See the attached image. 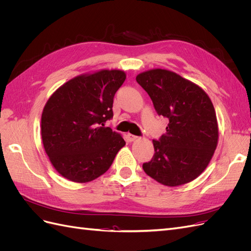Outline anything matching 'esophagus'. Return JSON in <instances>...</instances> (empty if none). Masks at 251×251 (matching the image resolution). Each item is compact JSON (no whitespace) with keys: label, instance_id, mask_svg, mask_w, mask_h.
Here are the masks:
<instances>
[{"label":"esophagus","instance_id":"34e87169","mask_svg":"<svg viewBox=\"0 0 251 251\" xmlns=\"http://www.w3.org/2000/svg\"><path fill=\"white\" fill-rule=\"evenodd\" d=\"M138 138H139L138 136H135V135H132V134H127L128 141H135V140H137Z\"/></svg>","mask_w":251,"mask_h":251}]
</instances>
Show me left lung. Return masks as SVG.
Segmentation results:
<instances>
[{
	"instance_id": "left-lung-1",
	"label": "left lung",
	"mask_w": 251,
	"mask_h": 251,
	"mask_svg": "<svg viewBox=\"0 0 251 251\" xmlns=\"http://www.w3.org/2000/svg\"><path fill=\"white\" fill-rule=\"evenodd\" d=\"M136 80L147 91L158 115L169 119L166 132L153 140L155 154L142 169L166 186L188 183L206 169L218 144L216 111L196 83L179 74L153 69Z\"/></svg>"
}]
</instances>
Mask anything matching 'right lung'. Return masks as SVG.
I'll list each match as a JSON object with an SVG mask.
<instances>
[{
  "instance_id": "add662e5",
  "label": "right lung",
  "mask_w": 251,
  "mask_h": 251,
  "mask_svg": "<svg viewBox=\"0 0 251 251\" xmlns=\"http://www.w3.org/2000/svg\"><path fill=\"white\" fill-rule=\"evenodd\" d=\"M121 70H100L67 81L53 93L42 114V140L54 169L66 179L86 183L107 172L121 135L104 126L113 100L126 80Z\"/></svg>"
}]
</instances>
